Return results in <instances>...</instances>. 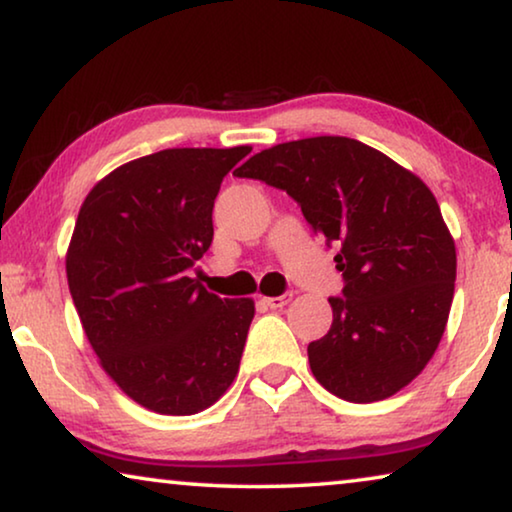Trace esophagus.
<instances>
[{"label":"esophagus","instance_id":"34e87169","mask_svg":"<svg viewBox=\"0 0 512 512\" xmlns=\"http://www.w3.org/2000/svg\"><path fill=\"white\" fill-rule=\"evenodd\" d=\"M291 298H293V293H284V295H277V298H263V302L270 309H281V307H286L288 302H291Z\"/></svg>","mask_w":512,"mask_h":512}]
</instances>
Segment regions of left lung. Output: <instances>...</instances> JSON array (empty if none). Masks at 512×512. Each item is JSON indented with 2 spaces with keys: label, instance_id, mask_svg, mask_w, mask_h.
I'll return each mask as SVG.
<instances>
[{
  "label": "left lung",
  "instance_id": "1",
  "mask_svg": "<svg viewBox=\"0 0 512 512\" xmlns=\"http://www.w3.org/2000/svg\"><path fill=\"white\" fill-rule=\"evenodd\" d=\"M286 191L337 244L342 298L328 335L307 346L316 381L346 402L395 395L432 360L455 293L457 256L427 184L344 136L274 145L235 170Z\"/></svg>",
  "mask_w": 512,
  "mask_h": 512
}]
</instances>
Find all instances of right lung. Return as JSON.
<instances>
[{
	"label": "right lung",
	"instance_id": "obj_1",
	"mask_svg": "<svg viewBox=\"0 0 512 512\" xmlns=\"http://www.w3.org/2000/svg\"><path fill=\"white\" fill-rule=\"evenodd\" d=\"M249 145L175 147L103 177L78 212L66 279L101 367L145 409L194 416L231 388L254 300L189 277L212 244L221 180Z\"/></svg>",
	"mask_w": 512,
	"mask_h": 512
}]
</instances>
